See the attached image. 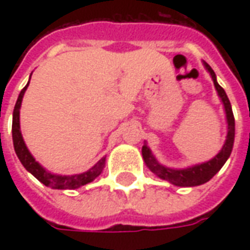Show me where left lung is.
I'll return each instance as SVG.
<instances>
[{
    "instance_id": "left-lung-1",
    "label": "left lung",
    "mask_w": 250,
    "mask_h": 250,
    "mask_svg": "<svg viewBox=\"0 0 250 250\" xmlns=\"http://www.w3.org/2000/svg\"><path fill=\"white\" fill-rule=\"evenodd\" d=\"M204 65L210 73L211 79H213L215 89H217L218 96L222 100L224 108H225L226 122H228V135H226L225 145L222 146L221 151L213 159L208 161V162L194 165V166L188 168H170L158 162L155 157L152 155L151 150L147 147V145L142 147V155H143V159H145V163H146L147 167L150 168L152 173L158 175L161 179L168 181L170 184L175 185V186H181V188L198 186V185L206 184L208 181H210L215 174L220 171L221 167L225 165L228 158L230 157L233 143H234V116H233V111H231L230 102H229L228 95L224 91V88L217 83L215 73L211 69V66L205 62Z\"/></svg>"
}]
</instances>
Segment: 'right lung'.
<instances>
[{"label":"right lung","mask_w":250,"mask_h":250,"mask_svg":"<svg viewBox=\"0 0 250 250\" xmlns=\"http://www.w3.org/2000/svg\"><path fill=\"white\" fill-rule=\"evenodd\" d=\"M28 85H29V83L20 92L19 99L16 102L13 111L12 135H13L14 151L17 154L20 162L22 163V166L32 175H35L41 184H44L48 188H60V190H64V188H80V186L89 184V182H92L93 179L98 178L99 175L103 173L104 165H105V157L102 158L93 167L89 168L85 173L75 174V175H59V174H52L49 171H46L45 168L42 167L40 163L37 162L35 158H33V155L30 154L28 147L25 145L24 139H22L21 130H20V108H21V102H22V98H24V93L26 91Z\"/></svg>","instance_id":"right-lung-1"}]
</instances>
